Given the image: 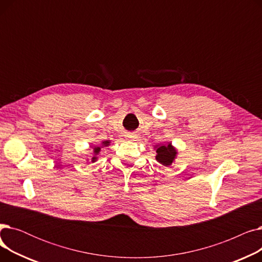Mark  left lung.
Masks as SVG:
<instances>
[{
    "label": "left lung",
    "mask_w": 262,
    "mask_h": 262,
    "mask_svg": "<svg viewBox=\"0 0 262 262\" xmlns=\"http://www.w3.org/2000/svg\"><path fill=\"white\" fill-rule=\"evenodd\" d=\"M156 153H157L156 159L160 163H162L163 166H170V164L173 162V159L175 158L176 150L173 148V146L170 143L168 145L163 144L158 146Z\"/></svg>",
    "instance_id": "left-lung-1"
}]
</instances>
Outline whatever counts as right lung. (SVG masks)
I'll use <instances>...</instances> for the list:
<instances>
[{"mask_svg": "<svg viewBox=\"0 0 262 262\" xmlns=\"http://www.w3.org/2000/svg\"><path fill=\"white\" fill-rule=\"evenodd\" d=\"M108 143H109L108 141H105V142H104V144H108ZM100 149H101L100 147H95V148H94V153H95V154H98V153L100 152ZM92 160L94 161V160H95V157H93V158H92Z\"/></svg>", "mask_w": 262, "mask_h": 262, "instance_id": "obj_1", "label": "right lung"}]
</instances>
